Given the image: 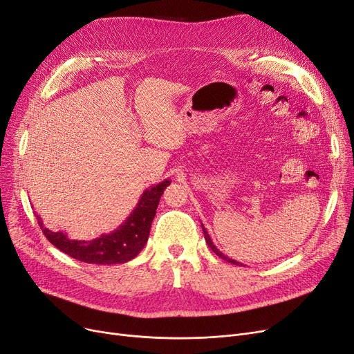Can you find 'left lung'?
Here are the masks:
<instances>
[{"label":"left lung","mask_w":354,"mask_h":354,"mask_svg":"<svg viewBox=\"0 0 354 354\" xmlns=\"http://www.w3.org/2000/svg\"><path fill=\"white\" fill-rule=\"evenodd\" d=\"M203 225V232H204V237H205V241H207V244L209 245V249L217 254L218 257H221V259H224L225 262H228V263H233V265H237V266H243V263H240V262H237V260H234V259H230L228 256H225L224 253H221L220 252V249H217V245H215L214 243H212V240H211V237H209V234H208V232L207 230L204 228V224H201Z\"/></svg>","instance_id":"obj_1"}]
</instances>
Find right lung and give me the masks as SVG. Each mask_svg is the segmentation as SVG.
Returning <instances> with one entry per match:
<instances>
[{
	"label": "right lung",
	"instance_id": "obj_1",
	"mask_svg": "<svg viewBox=\"0 0 354 354\" xmlns=\"http://www.w3.org/2000/svg\"><path fill=\"white\" fill-rule=\"evenodd\" d=\"M167 185H171V180L165 179L158 185L146 189L124 223L114 232L101 234L94 240H72L64 232H52L46 228L37 214L36 218L46 239L68 256L94 265L126 263L139 254L146 245L151 221L155 218L160 196Z\"/></svg>",
	"mask_w": 354,
	"mask_h": 354
}]
</instances>
